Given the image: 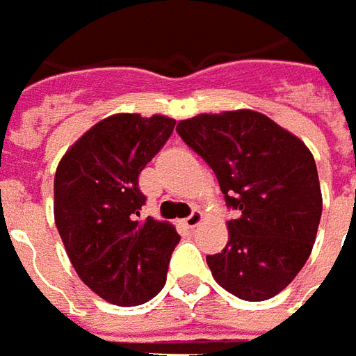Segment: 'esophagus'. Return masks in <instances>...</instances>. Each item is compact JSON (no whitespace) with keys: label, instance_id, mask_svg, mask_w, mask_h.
<instances>
[{"label":"esophagus","instance_id":"esophagus-1","mask_svg":"<svg viewBox=\"0 0 356 356\" xmlns=\"http://www.w3.org/2000/svg\"><path fill=\"white\" fill-rule=\"evenodd\" d=\"M202 221H204V213H202L200 209H194V211H192L190 216L184 219V223H186V225H188L190 229L197 227V225H200Z\"/></svg>","mask_w":356,"mask_h":356}]
</instances>
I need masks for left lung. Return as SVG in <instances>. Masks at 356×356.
<instances>
[{"label": "left lung", "instance_id": "1", "mask_svg": "<svg viewBox=\"0 0 356 356\" xmlns=\"http://www.w3.org/2000/svg\"><path fill=\"white\" fill-rule=\"evenodd\" d=\"M178 135L216 174L229 209V243L207 254L227 292L262 302L302 270L316 243L321 190L302 140L262 113L241 109L178 123Z\"/></svg>", "mask_w": 356, "mask_h": 356}]
</instances>
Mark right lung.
Masks as SVG:
<instances>
[{"mask_svg": "<svg viewBox=\"0 0 356 356\" xmlns=\"http://www.w3.org/2000/svg\"><path fill=\"white\" fill-rule=\"evenodd\" d=\"M170 117L119 113L99 121L62 156L54 221L82 282L115 306H140L166 282L180 235L140 219L139 174L172 135Z\"/></svg>", "mask_w": 356, "mask_h": 356, "instance_id": "add662e5", "label": "right lung"}]
</instances>
